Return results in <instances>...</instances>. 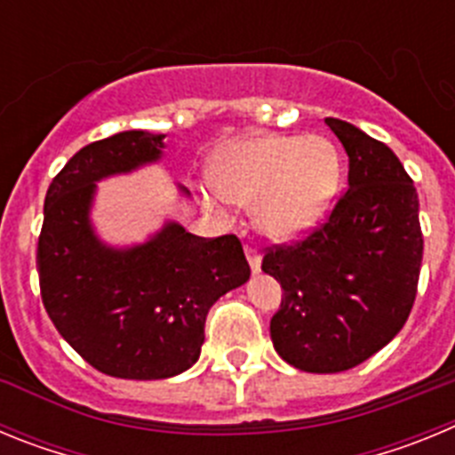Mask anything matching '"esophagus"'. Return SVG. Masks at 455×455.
<instances>
[{
	"instance_id": "esophagus-1",
	"label": "esophagus",
	"mask_w": 455,
	"mask_h": 455,
	"mask_svg": "<svg viewBox=\"0 0 455 455\" xmlns=\"http://www.w3.org/2000/svg\"><path fill=\"white\" fill-rule=\"evenodd\" d=\"M243 251H246V257H248V262H251V268L252 271H259V267H262V257H259V252H257L255 246H243Z\"/></svg>"
}]
</instances>
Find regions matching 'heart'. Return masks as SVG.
Here are the masks:
<instances>
[{"instance_id":"heart-1","label":"heart","mask_w":455,"mask_h":455,"mask_svg":"<svg viewBox=\"0 0 455 455\" xmlns=\"http://www.w3.org/2000/svg\"><path fill=\"white\" fill-rule=\"evenodd\" d=\"M209 175L220 198L252 204L264 235L293 239L331 204L339 184V152L325 136L257 134L216 152Z\"/></svg>"}]
</instances>
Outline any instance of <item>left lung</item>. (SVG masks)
Returning a JSON list of instances; mask_svg holds the SVG:
<instances>
[{
    "label": "left lung",
    "mask_w": 455,
    "mask_h": 455,
    "mask_svg": "<svg viewBox=\"0 0 455 455\" xmlns=\"http://www.w3.org/2000/svg\"><path fill=\"white\" fill-rule=\"evenodd\" d=\"M348 155V188L323 223L267 248L283 287L271 319L277 355L312 373L369 360L408 321L419 283V198L399 156L353 124L325 118Z\"/></svg>",
    "instance_id": "left-lung-1"
}]
</instances>
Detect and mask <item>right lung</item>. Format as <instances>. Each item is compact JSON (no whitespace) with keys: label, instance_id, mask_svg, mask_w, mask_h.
<instances>
[{"label":"right lung","instance_id":"1","mask_svg":"<svg viewBox=\"0 0 455 455\" xmlns=\"http://www.w3.org/2000/svg\"><path fill=\"white\" fill-rule=\"evenodd\" d=\"M164 134L120 132L82 148L52 180L38 236L40 296L56 331L107 376L159 380L200 355L209 307L251 277L235 235L166 225L132 251L102 246L88 223L95 180L159 159Z\"/></svg>","mask_w":455,"mask_h":455}]
</instances>
